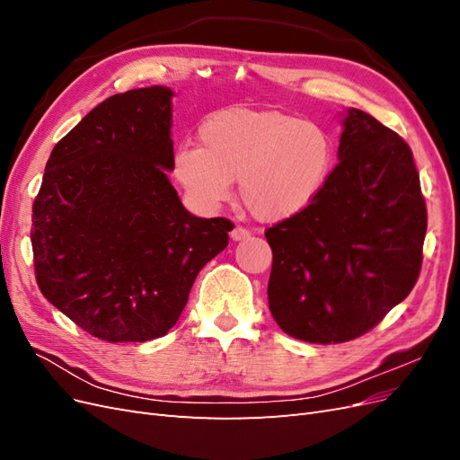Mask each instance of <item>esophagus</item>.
I'll return each mask as SVG.
<instances>
[{"mask_svg":"<svg viewBox=\"0 0 460 460\" xmlns=\"http://www.w3.org/2000/svg\"><path fill=\"white\" fill-rule=\"evenodd\" d=\"M249 235H252V232L245 230V228H242V226H235V228L230 232V238H232L234 242H242V240H247Z\"/></svg>","mask_w":460,"mask_h":460,"instance_id":"34e87169","label":"esophagus"}]
</instances>
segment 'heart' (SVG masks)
I'll list each match as a JSON object with an SVG mask.
<instances>
[{
	"mask_svg": "<svg viewBox=\"0 0 460 460\" xmlns=\"http://www.w3.org/2000/svg\"><path fill=\"white\" fill-rule=\"evenodd\" d=\"M198 146H178L171 171L193 205L213 211L238 180L240 201L259 222L294 218L316 201L336 146L314 122L272 109L232 107L208 115Z\"/></svg>",
	"mask_w": 460,
	"mask_h": 460,
	"instance_id": "b5f03b06",
	"label": "heart"
}]
</instances>
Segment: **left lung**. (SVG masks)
<instances>
[{
	"mask_svg": "<svg viewBox=\"0 0 460 460\" xmlns=\"http://www.w3.org/2000/svg\"><path fill=\"white\" fill-rule=\"evenodd\" d=\"M341 127L340 163L316 201L264 232L276 324L323 345L363 336L411 294L428 225L411 147L360 109Z\"/></svg>",
	"mask_w": 460,
	"mask_h": 460,
	"instance_id": "8db88e82",
	"label": "left lung"
}]
</instances>
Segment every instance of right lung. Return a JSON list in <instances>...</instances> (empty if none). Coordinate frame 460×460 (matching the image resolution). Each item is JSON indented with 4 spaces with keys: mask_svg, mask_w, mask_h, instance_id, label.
Returning <instances> with one entry per match:
<instances>
[{
    "mask_svg": "<svg viewBox=\"0 0 460 460\" xmlns=\"http://www.w3.org/2000/svg\"><path fill=\"white\" fill-rule=\"evenodd\" d=\"M166 86L111 95L53 147L32 205L36 282L76 326L111 343L164 336L232 222L186 211L171 184Z\"/></svg>",
    "mask_w": 460,
    "mask_h": 460,
    "instance_id": "1",
    "label": "right lung"
}]
</instances>
